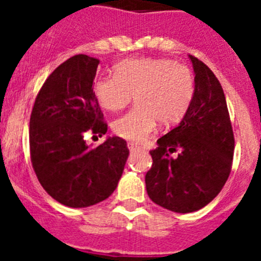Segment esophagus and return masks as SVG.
<instances>
[{"label": "esophagus", "mask_w": 261, "mask_h": 261, "mask_svg": "<svg viewBox=\"0 0 261 261\" xmlns=\"http://www.w3.org/2000/svg\"><path fill=\"white\" fill-rule=\"evenodd\" d=\"M128 147H129V150L130 151H136L140 149V145L135 144V142H128Z\"/></svg>", "instance_id": "esophagus-1"}]
</instances>
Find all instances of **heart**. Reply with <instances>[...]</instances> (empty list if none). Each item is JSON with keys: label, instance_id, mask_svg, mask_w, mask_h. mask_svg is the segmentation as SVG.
Returning <instances> with one entry per match:
<instances>
[{"label": "heart", "instance_id": "obj_1", "mask_svg": "<svg viewBox=\"0 0 261 261\" xmlns=\"http://www.w3.org/2000/svg\"><path fill=\"white\" fill-rule=\"evenodd\" d=\"M195 75L184 64L168 59H130L119 62L115 75L94 82L99 105L110 112L125 108L135 95L136 106L112 123L120 137L145 141L156 123L171 126L180 121L195 95Z\"/></svg>", "mask_w": 261, "mask_h": 261}]
</instances>
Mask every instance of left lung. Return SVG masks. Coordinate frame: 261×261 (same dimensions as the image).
<instances>
[{"label": "left lung", "instance_id": "1", "mask_svg": "<svg viewBox=\"0 0 261 261\" xmlns=\"http://www.w3.org/2000/svg\"><path fill=\"white\" fill-rule=\"evenodd\" d=\"M190 59L193 100L180 123L156 141L145 176L151 201L176 213L199 211L221 192L231 171L235 145L220 81L204 62L191 55Z\"/></svg>", "mask_w": 261, "mask_h": 261}]
</instances>
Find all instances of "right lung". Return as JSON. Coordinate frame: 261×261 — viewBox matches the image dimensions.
<instances>
[{"mask_svg": "<svg viewBox=\"0 0 261 261\" xmlns=\"http://www.w3.org/2000/svg\"><path fill=\"white\" fill-rule=\"evenodd\" d=\"M99 60L75 55L57 66L36 95L30 117V154L45 192L70 208L103 201L116 190L129 155L126 141L108 137L90 147L85 132L106 135L93 89Z\"/></svg>", "mask_w": 261, "mask_h": 261, "instance_id": "obj_1", "label": "right lung"}]
</instances>
